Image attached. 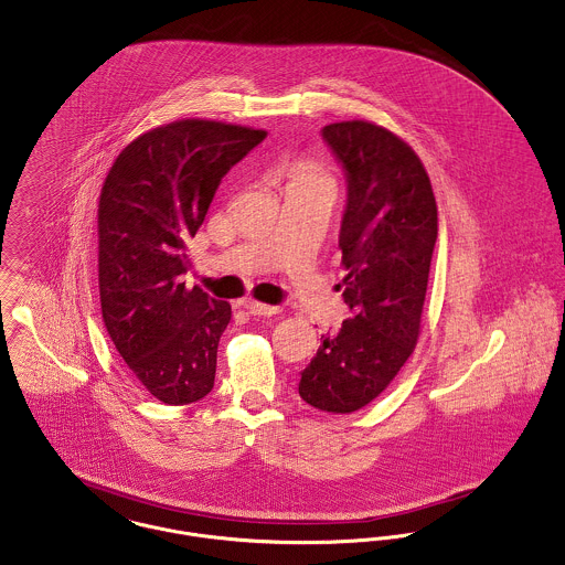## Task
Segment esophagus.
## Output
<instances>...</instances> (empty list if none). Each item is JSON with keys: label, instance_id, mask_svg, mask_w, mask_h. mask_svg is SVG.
Returning <instances> with one entry per match:
<instances>
[{"label": "esophagus", "instance_id": "esophagus-1", "mask_svg": "<svg viewBox=\"0 0 565 565\" xmlns=\"http://www.w3.org/2000/svg\"><path fill=\"white\" fill-rule=\"evenodd\" d=\"M241 307L247 309V313H252V316H275V313H279V307L265 305V302H258V300H241Z\"/></svg>", "mask_w": 565, "mask_h": 565}]
</instances>
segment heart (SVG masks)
I'll return each mask as SVG.
<instances>
[{"mask_svg":"<svg viewBox=\"0 0 565 565\" xmlns=\"http://www.w3.org/2000/svg\"><path fill=\"white\" fill-rule=\"evenodd\" d=\"M279 172L288 177L290 185H318V183L331 185L329 174L313 162H295L290 167L281 168Z\"/></svg>","mask_w":565,"mask_h":565,"instance_id":"1","label":"heart"}]
</instances>
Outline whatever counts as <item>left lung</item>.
<instances>
[{"label":"left lung","instance_id":"1","mask_svg":"<svg viewBox=\"0 0 565 565\" xmlns=\"http://www.w3.org/2000/svg\"><path fill=\"white\" fill-rule=\"evenodd\" d=\"M348 177L339 247L343 300L354 316L322 337L302 369L299 395L316 409L350 414L395 380L412 356L437 238L429 174L397 134L371 121L324 126Z\"/></svg>","mask_w":565,"mask_h":565}]
</instances>
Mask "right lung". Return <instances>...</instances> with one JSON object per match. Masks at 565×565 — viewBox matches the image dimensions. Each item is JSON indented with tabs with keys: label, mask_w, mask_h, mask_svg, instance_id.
Returning a JSON list of instances; mask_svg holds the SVG:
<instances>
[{
	"label": "right lung",
	"mask_w": 565,
	"mask_h": 565,
	"mask_svg": "<svg viewBox=\"0 0 565 565\" xmlns=\"http://www.w3.org/2000/svg\"><path fill=\"white\" fill-rule=\"evenodd\" d=\"M265 130L181 119L132 140L98 204L102 318L134 377L168 405L206 397L231 305L185 288V243L199 233L222 177Z\"/></svg>",
	"instance_id": "obj_1"
}]
</instances>
